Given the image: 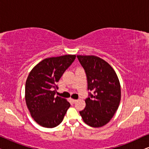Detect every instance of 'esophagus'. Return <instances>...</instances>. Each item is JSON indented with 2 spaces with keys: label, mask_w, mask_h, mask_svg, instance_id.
<instances>
[{
  "label": "esophagus",
  "mask_w": 149,
  "mask_h": 149,
  "mask_svg": "<svg viewBox=\"0 0 149 149\" xmlns=\"http://www.w3.org/2000/svg\"><path fill=\"white\" fill-rule=\"evenodd\" d=\"M70 101H71V102H72V103H75V102H76L77 101V100H74V99H72V98H70Z\"/></svg>",
  "instance_id": "esophagus-1"
}]
</instances>
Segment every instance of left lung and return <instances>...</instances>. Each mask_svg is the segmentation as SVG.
I'll use <instances>...</instances> for the list:
<instances>
[{
	"label": "left lung",
	"instance_id": "left-lung-1",
	"mask_svg": "<svg viewBox=\"0 0 149 149\" xmlns=\"http://www.w3.org/2000/svg\"><path fill=\"white\" fill-rule=\"evenodd\" d=\"M77 58L85 69L87 89L93 91L85 100V108L79 112L83 121L92 127L105 125L115 115L121 100V85L115 71L109 63L95 56Z\"/></svg>",
	"mask_w": 149,
	"mask_h": 149
}]
</instances>
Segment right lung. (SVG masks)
Returning <instances> with one entry per match:
<instances>
[{
	"mask_svg": "<svg viewBox=\"0 0 149 149\" xmlns=\"http://www.w3.org/2000/svg\"><path fill=\"white\" fill-rule=\"evenodd\" d=\"M75 58V55L45 58L28 74L25 87L26 104L38 125L55 127L64 119L70 104L61 97H55L58 89L56 83Z\"/></svg>",
	"mask_w": 149,
	"mask_h": 149,
	"instance_id": "1",
	"label": "right lung"
}]
</instances>
